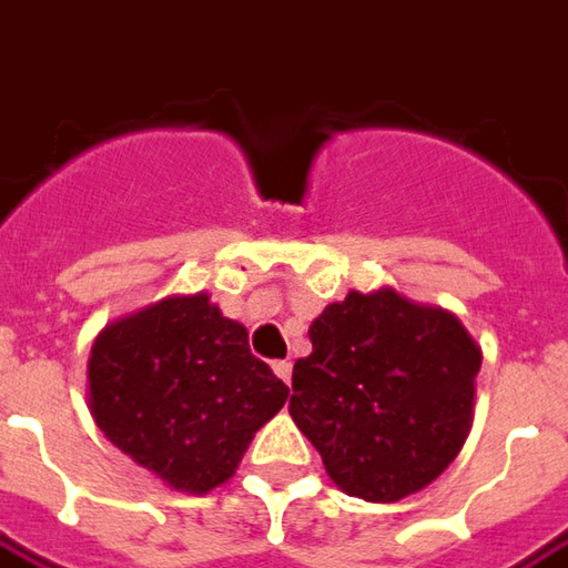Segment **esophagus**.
I'll list each match as a JSON object with an SVG mask.
<instances>
[{
  "label": "esophagus",
  "mask_w": 568,
  "mask_h": 568,
  "mask_svg": "<svg viewBox=\"0 0 568 568\" xmlns=\"http://www.w3.org/2000/svg\"><path fill=\"white\" fill-rule=\"evenodd\" d=\"M273 371H276V377L283 383L292 381V362L288 358H283V362H273Z\"/></svg>",
  "instance_id": "34e87169"
}]
</instances>
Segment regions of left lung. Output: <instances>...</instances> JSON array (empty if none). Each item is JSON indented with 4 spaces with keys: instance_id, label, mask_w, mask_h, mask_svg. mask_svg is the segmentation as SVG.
<instances>
[{
    "instance_id": "1",
    "label": "left lung",
    "mask_w": 568,
    "mask_h": 568,
    "mask_svg": "<svg viewBox=\"0 0 568 568\" xmlns=\"http://www.w3.org/2000/svg\"><path fill=\"white\" fill-rule=\"evenodd\" d=\"M288 414L337 487L398 501L453 463L475 405L480 346L440 307L393 288L349 292L310 325Z\"/></svg>"
}]
</instances>
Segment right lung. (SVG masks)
I'll list each match as a JSON object with an SVG mask.
<instances>
[{"label": "right lung", "instance_id": "1", "mask_svg": "<svg viewBox=\"0 0 568 568\" xmlns=\"http://www.w3.org/2000/svg\"><path fill=\"white\" fill-rule=\"evenodd\" d=\"M88 383L105 438L182 493L224 484L288 398L210 295L163 297L112 322L93 344Z\"/></svg>", "mask_w": 568, "mask_h": 568}]
</instances>
